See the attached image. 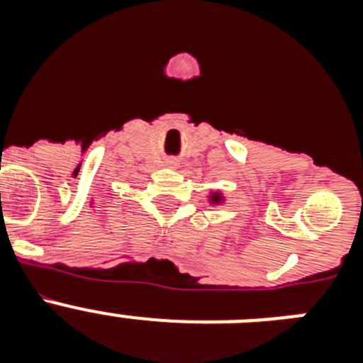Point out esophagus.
Listing matches in <instances>:
<instances>
[{
  "instance_id": "34e87169",
  "label": "esophagus",
  "mask_w": 363,
  "mask_h": 363,
  "mask_svg": "<svg viewBox=\"0 0 363 363\" xmlns=\"http://www.w3.org/2000/svg\"><path fill=\"white\" fill-rule=\"evenodd\" d=\"M167 165H169V167H176V165H178V162H176V160H167Z\"/></svg>"
}]
</instances>
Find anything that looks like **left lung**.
Returning a JSON list of instances; mask_svg holds the SVG:
<instances>
[{
	"instance_id": "obj_1",
	"label": "left lung",
	"mask_w": 363,
	"mask_h": 363,
	"mask_svg": "<svg viewBox=\"0 0 363 363\" xmlns=\"http://www.w3.org/2000/svg\"><path fill=\"white\" fill-rule=\"evenodd\" d=\"M213 200L218 201V200H220V196H213Z\"/></svg>"
}]
</instances>
